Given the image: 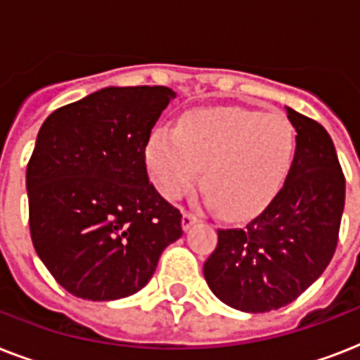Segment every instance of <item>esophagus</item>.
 <instances>
[{
  "mask_svg": "<svg viewBox=\"0 0 360 360\" xmlns=\"http://www.w3.org/2000/svg\"><path fill=\"white\" fill-rule=\"evenodd\" d=\"M194 222H198L196 214H192V213H188V211H185V213H183V219H181V226H183V230L185 231L188 230V228H191Z\"/></svg>",
  "mask_w": 360,
  "mask_h": 360,
  "instance_id": "1",
  "label": "esophagus"
}]
</instances>
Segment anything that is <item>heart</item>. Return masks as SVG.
<instances>
[{"mask_svg": "<svg viewBox=\"0 0 360 360\" xmlns=\"http://www.w3.org/2000/svg\"><path fill=\"white\" fill-rule=\"evenodd\" d=\"M295 153V127L284 114L219 106L188 112L177 130H153L146 164L153 185L168 200L196 186L205 169L209 202L224 219L246 220L273 202Z\"/></svg>", "mask_w": 360, "mask_h": 360, "instance_id": "obj_1", "label": "heart"}]
</instances>
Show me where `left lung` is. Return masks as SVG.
Listing matches in <instances>:
<instances>
[{"mask_svg": "<svg viewBox=\"0 0 360 360\" xmlns=\"http://www.w3.org/2000/svg\"><path fill=\"white\" fill-rule=\"evenodd\" d=\"M297 153L284 186L246 228L219 230L203 276L220 301L262 314L295 301L321 276L338 243L346 179L329 132L288 108Z\"/></svg>", "mask_w": 360, "mask_h": 360, "instance_id": "left-lung-1", "label": "left lung"}]
</instances>
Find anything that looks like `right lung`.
<instances>
[{"instance_id":"add662e5","label":"right lung","mask_w":360,"mask_h":360,"mask_svg":"<svg viewBox=\"0 0 360 360\" xmlns=\"http://www.w3.org/2000/svg\"><path fill=\"white\" fill-rule=\"evenodd\" d=\"M174 97L164 86L104 87L42 123L25 174L31 240L72 295H132L183 236L179 209L146 168L147 138Z\"/></svg>"}]
</instances>
